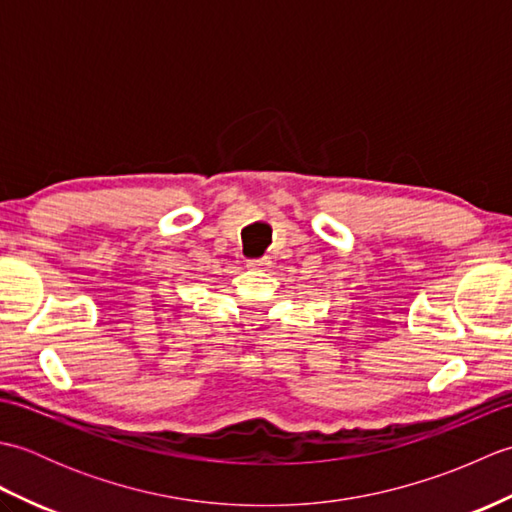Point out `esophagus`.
Instances as JSON below:
<instances>
[{
  "label": "esophagus",
  "instance_id": "34e87169",
  "mask_svg": "<svg viewBox=\"0 0 512 512\" xmlns=\"http://www.w3.org/2000/svg\"><path fill=\"white\" fill-rule=\"evenodd\" d=\"M250 270H266L270 266V259L268 257H262V259H250V262L246 264Z\"/></svg>",
  "mask_w": 512,
  "mask_h": 512
}]
</instances>
